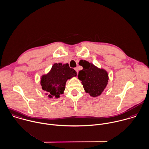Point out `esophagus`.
Returning <instances> with one entry per match:
<instances>
[{"label": "esophagus", "instance_id": "obj_1", "mask_svg": "<svg viewBox=\"0 0 149 149\" xmlns=\"http://www.w3.org/2000/svg\"><path fill=\"white\" fill-rule=\"evenodd\" d=\"M74 70L76 71L77 74V73H78V68H74Z\"/></svg>", "mask_w": 149, "mask_h": 149}]
</instances>
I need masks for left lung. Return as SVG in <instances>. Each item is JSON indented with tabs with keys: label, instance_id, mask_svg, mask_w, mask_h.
Returning <instances> with one entry per match:
<instances>
[{
	"label": "left lung",
	"instance_id": "1",
	"mask_svg": "<svg viewBox=\"0 0 149 149\" xmlns=\"http://www.w3.org/2000/svg\"><path fill=\"white\" fill-rule=\"evenodd\" d=\"M81 66L83 69L79 72L78 77L81 81L85 91L91 97L99 96L107 84V73L86 61Z\"/></svg>",
	"mask_w": 149,
	"mask_h": 149
}]
</instances>
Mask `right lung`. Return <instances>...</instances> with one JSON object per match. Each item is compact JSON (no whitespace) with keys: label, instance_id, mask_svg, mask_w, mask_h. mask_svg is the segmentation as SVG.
Segmentation results:
<instances>
[{"label":"right lung","instance_id":"right-lung-1","mask_svg":"<svg viewBox=\"0 0 149 149\" xmlns=\"http://www.w3.org/2000/svg\"><path fill=\"white\" fill-rule=\"evenodd\" d=\"M77 76L76 71L70 68L68 63H54L50 72L43 75L40 80L43 90L49 94V97L59 98L63 93L67 80Z\"/></svg>","mask_w":149,"mask_h":149}]
</instances>
